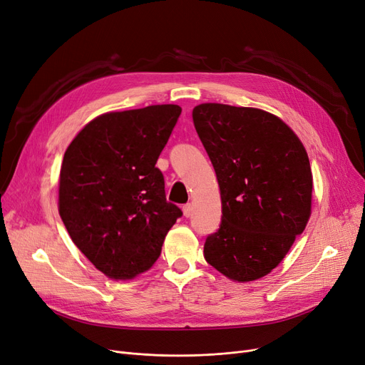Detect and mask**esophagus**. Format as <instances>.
Masks as SVG:
<instances>
[{"mask_svg":"<svg viewBox=\"0 0 365 365\" xmlns=\"http://www.w3.org/2000/svg\"><path fill=\"white\" fill-rule=\"evenodd\" d=\"M192 213H194V207H192V204H186V205H183V215H185V217H190V216H192Z\"/></svg>","mask_w":365,"mask_h":365,"instance_id":"1","label":"esophagus"}]
</instances>
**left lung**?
I'll use <instances>...</instances> for the list:
<instances>
[{"instance_id":"obj_1","label":"left lung","mask_w":365,"mask_h":365,"mask_svg":"<svg viewBox=\"0 0 365 365\" xmlns=\"http://www.w3.org/2000/svg\"><path fill=\"white\" fill-rule=\"evenodd\" d=\"M194 125L212 161L222 222L204 257L225 277L255 281L289 253L311 216L312 171L293 130L255 108L202 103Z\"/></svg>"}]
</instances>
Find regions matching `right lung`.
<instances>
[{
	"mask_svg": "<svg viewBox=\"0 0 365 365\" xmlns=\"http://www.w3.org/2000/svg\"><path fill=\"white\" fill-rule=\"evenodd\" d=\"M180 112L178 105H153L103 113L65 152L59 215L73 244L109 278L148 271L183 215L167 201L155 167Z\"/></svg>",
	"mask_w": 365,
	"mask_h": 365,
	"instance_id": "add662e5",
	"label": "right lung"
}]
</instances>
